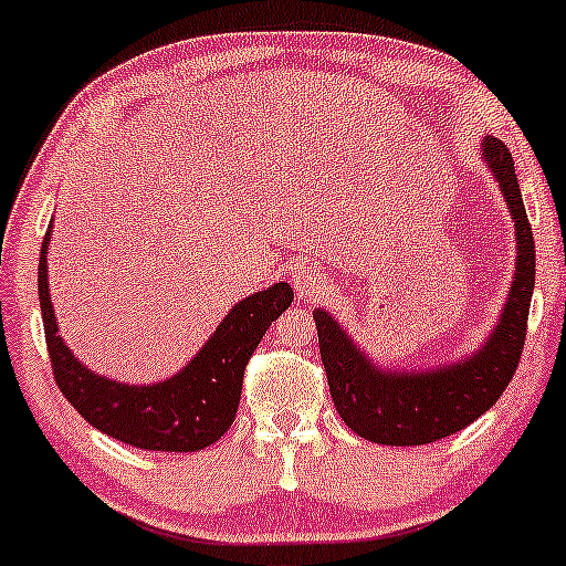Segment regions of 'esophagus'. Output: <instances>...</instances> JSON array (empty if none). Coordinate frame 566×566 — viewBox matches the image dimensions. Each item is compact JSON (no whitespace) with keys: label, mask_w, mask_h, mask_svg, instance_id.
Returning a JSON list of instances; mask_svg holds the SVG:
<instances>
[{"label":"esophagus","mask_w":566,"mask_h":566,"mask_svg":"<svg viewBox=\"0 0 566 566\" xmlns=\"http://www.w3.org/2000/svg\"><path fill=\"white\" fill-rule=\"evenodd\" d=\"M292 284H295L301 301H311L324 290V274L319 269H297L292 274Z\"/></svg>","instance_id":"esophagus-1"}]
</instances>
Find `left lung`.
I'll list each match as a JSON object with an SVG mask.
<instances>
[{"instance_id":"obj_1","label":"left lung","mask_w":566,"mask_h":566,"mask_svg":"<svg viewBox=\"0 0 566 566\" xmlns=\"http://www.w3.org/2000/svg\"><path fill=\"white\" fill-rule=\"evenodd\" d=\"M482 148L516 226L518 261L500 324L476 354L431 373H382L369 365L327 311H314L322 365L337 415L350 431L375 444H431L463 431L495 405L522 359L535 290V239L511 151L497 138H484Z\"/></svg>"}]
</instances>
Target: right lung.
Listing matches in <instances>:
<instances>
[{"label":"right lung","mask_w":566,"mask_h":566,"mask_svg":"<svg viewBox=\"0 0 566 566\" xmlns=\"http://www.w3.org/2000/svg\"><path fill=\"white\" fill-rule=\"evenodd\" d=\"M48 242L50 231L39 258V305L55 382L71 407L97 431L140 450L197 452L216 444L237 415L247 361L271 322L290 308V284L279 282L233 305L207 346L175 378L157 386H125L90 373L63 346L48 290Z\"/></svg>","instance_id":"1"}]
</instances>
